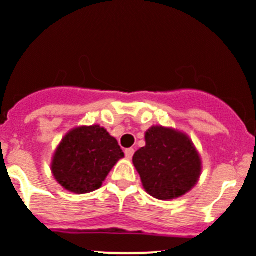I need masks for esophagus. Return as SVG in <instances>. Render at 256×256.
Here are the masks:
<instances>
[{"label": "esophagus", "mask_w": 256, "mask_h": 256, "mask_svg": "<svg viewBox=\"0 0 256 256\" xmlns=\"http://www.w3.org/2000/svg\"><path fill=\"white\" fill-rule=\"evenodd\" d=\"M134 152H135V150H134L132 148H126V150H125V156L128 158V160H130V158L134 156Z\"/></svg>", "instance_id": "34e87169"}]
</instances>
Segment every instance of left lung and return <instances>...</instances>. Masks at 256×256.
<instances>
[{"mask_svg":"<svg viewBox=\"0 0 256 256\" xmlns=\"http://www.w3.org/2000/svg\"><path fill=\"white\" fill-rule=\"evenodd\" d=\"M145 142L132 162L148 195L158 200L178 199L196 185L202 170V156L185 132L151 126L145 132Z\"/></svg>","mask_w":256,"mask_h":256,"instance_id":"obj_1","label":"left lung"}]
</instances>
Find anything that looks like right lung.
Segmentation results:
<instances>
[{"mask_svg":"<svg viewBox=\"0 0 256 256\" xmlns=\"http://www.w3.org/2000/svg\"><path fill=\"white\" fill-rule=\"evenodd\" d=\"M124 152L118 140L100 125L78 126L68 131L54 150L51 171L54 180L74 194L101 188Z\"/></svg>","mask_w":256,"mask_h":256,"instance_id":"add662e5","label":"right lung"}]
</instances>
